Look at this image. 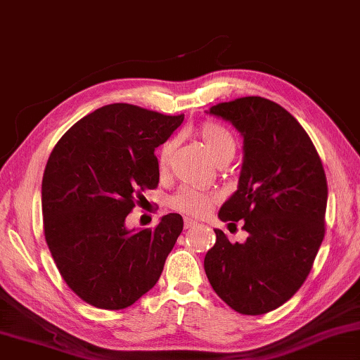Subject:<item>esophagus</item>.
I'll list each match as a JSON object with an SVG mask.
<instances>
[{
	"label": "esophagus",
	"instance_id": "obj_1",
	"mask_svg": "<svg viewBox=\"0 0 360 360\" xmlns=\"http://www.w3.org/2000/svg\"><path fill=\"white\" fill-rule=\"evenodd\" d=\"M198 224V221H194V219L191 218H185V228L190 229V228H194V226Z\"/></svg>",
	"mask_w": 360,
	"mask_h": 360
}]
</instances>
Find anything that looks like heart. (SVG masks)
I'll return each mask as SVG.
<instances>
[{
	"mask_svg": "<svg viewBox=\"0 0 360 360\" xmlns=\"http://www.w3.org/2000/svg\"><path fill=\"white\" fill-rule=\"evenodd\" d=\"M196 134L205 145V148L209 151L213 161L219 162L221 160H226V158H231L232 160V156L236 153V141L231 132L223 128L221 124L204 123L196 129ZM174 148L175 141H167L161 147L160 155H158V164H160L161 170L167 169L170 158H172L174 153ZM217 199V194L198 191L194 190V188L186 186L181 188L179 193H175L174 196L170 198V205H172V209L181 213H186V215L202 217L212 209V205Z\"/></svg>",
	"mask_w": 360,
	"mask_h": 360,
	"instance_id": "heart-1",
	"label": "heart"
}]
</instances>
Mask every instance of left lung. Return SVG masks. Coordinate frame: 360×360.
Returning a JSON list of instances; mask_svg holds the SVG:
<instances>
[{"mask_svg":"<svg viewBox=\"0 0 360 360\" xmlns=\"http://www.w3.org/2000/svg\"><path fill=\"white\" fill-rule=\"evenodd\" d=\"M229 122L243 139L234 194L218 212L240 221L243 243L221 229L207 251L210 285L232 310L264 314L304 285L324 238L327 180L311 139L286 109L261 96L221 103L207 110Z\"/></svg>","mask_w":360,"mask_h":360,"instance_id":"1","label":"left lung"}]
</instances>
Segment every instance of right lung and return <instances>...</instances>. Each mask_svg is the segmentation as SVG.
<instances>
[{"mask_svg":"<svg viewBox=\"0 0 360 360\" xmlns=\"http://www.w3.org/2000/svg\"><path fill=\"white\" fill-rule=\"evenodd\" d=\"M181 122L184 115L109 104L55 145L42 176L44 234L63 280L86 304L122 310L160 280L184 218L169 213L153 231L124 221L141 193L158 186L155 148Z\"/></svg>","mask_w":360,"mask_h":360,"instance_id":"obj_1","label":"right lung"}]
</instances>
